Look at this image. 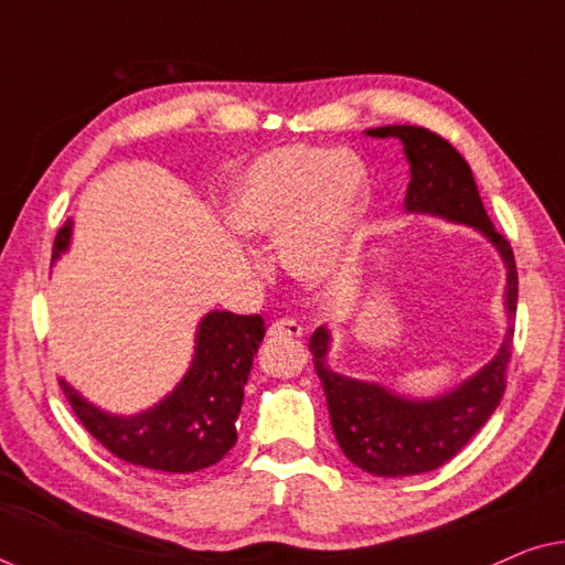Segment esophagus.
Returning a JSON list of instances; mask_svg holds the SVG:
<instances>
[{
  "label": "esophagus",
  "mask_w": 565,
  "mask_h": 565,
  "mask_svg": "<svg viewBox=\"0 0 565 565\" xmlns=\"http://www.w3.org/2000/svg\"><path fill=\"white\" fill-rule=\"evenodd\" d=\"M300 334H303V327L292 319H277L267 331L269 339H296Z\"/></svg>",
  "instance_id": "esophagus-1"
}]
</instances>
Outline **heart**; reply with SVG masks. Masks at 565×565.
I'll return each instance as SVG.
<instances>
[{
  "mask_svg": "<svg viewBox=\"0 0 565 565\" xmlns=\"http://www.w3.org/2000/svg\"><path fill=\"white\" fill-rule=\"evenodd\" d=\"M362 198L365 169L354 153L290 146L246 169L228 198V223L282 242L292 275L321 285L350 267Z\"/></svg>",
  "mask_w": 565,
  "mask_h": 565,
  "instance_id": "heart-1",
  "label": "heart"
}]
</instances>
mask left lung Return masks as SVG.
<instances>
[{
	"label": "left lung",
	"instance_id": "left-lung-1",
	"mask_svg": "<svg viewBox=\"0 0 565 565\" xmlns=\"http://www.w3.org/2000/svg\"><path fill=\"white\" fill-rule=\"evenodd\" d=\"M373 138H398L412 167L406 190L408 213H429L466 223L497 246L507 267V316H516L514 252L493 228L478 195L468 161L450 141L419 126H383L365 130ZM514 329H507L501 350L489 365L458 388L437 398H404L377 383L354 381L327 365L331 334L327 327L313 331L311 347L316 375L327 393L331 427L350 462L370 476H419L452 460L468 439L489 422L507 391V365L512 358Z\"/></svg>",
	"mask_w": 565,
	"mask_h": 565
}]
</instances>
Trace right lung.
I'll return each mask as SVG.
<instances>
[{
	"label": "right lung",
	"mask_w": 565,
	"mask_h": 565,
	"mask_svg": "<svg viewBox=\"0 0 565 565\" xmlns=\"http://www.w3.org/2000/svg\"><path fill=\"white\" fill-rule=\"evenodd\" d=\"M72 221L58 228L53 262L68 249ZM259 313L211 311L200 321L195 358L177 388L157 406L134 416L107 414L61 381L84 429L130 466L161 473H195L215 466L236 445V419L252 360L265 339Z\"/></svg>",
	"instance_id": "obj_1"
}]
</instances>
